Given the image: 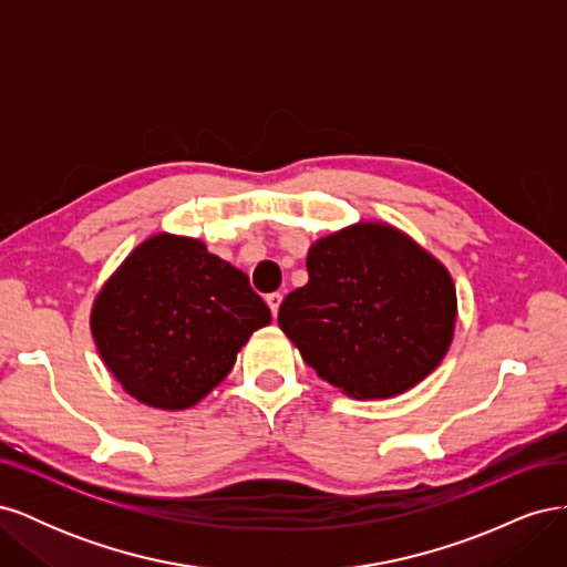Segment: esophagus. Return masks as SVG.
Instances as JSON below:
<instances>
[{
  "label": "esophagus",
  "mask_w": 567,
  "mask_h": 567,
  "mask_svg": "<svg viewBox=\"0 0 567 567\" xmlns=\"http://www.w3.org/2000/svg\"><path fill=\"white\" fill-rule=\"evenodd\" d=\"M281 300H284V296L279 293V290H277V293H269V296H267V305H269V310H271L274 317H277V312H279Z\"/></svg>",
  "instance_id": "obj_1"
}]
</instances>
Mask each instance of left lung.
I'll use <instances>...</instances> for the list:
<instances>
[{"label":"left lung","mask_w":567,"mask_h":567,"mask_svg":"<svg viewBox=\"0 0 567 567\" xmlns=\"http://www.w3.org/2000/svg\"><path fill=\"white\" fill-rule=\"evenodd\" d=\"M307 274L284 298L279 326L323 381L357 400H383L442 362L456 290L447 269L400 231L357 225L319 238Z\"/></svg>","instance_id":"1"}]
</instances>
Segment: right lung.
Wrapping results in <instances>:
<instances>
[{"label":"right lung","instance_id":"1","mask_svg":"<svg viewBox=\"0 0 567 567\" xmlns=\"http://www.w3.org/2000/svg\"><path fill=\"white\" fill-rule=\"evenodd\" d=\"M271 321L244 271L194 238L161 234L101 290L92 333L104 364L140 402L186 409L225 381L252 331Z\"/></svg>","mask_w":567,"mask_h":567}]
</instances>
